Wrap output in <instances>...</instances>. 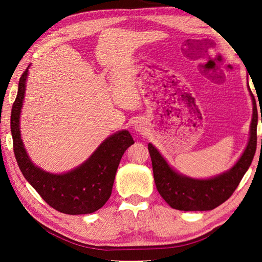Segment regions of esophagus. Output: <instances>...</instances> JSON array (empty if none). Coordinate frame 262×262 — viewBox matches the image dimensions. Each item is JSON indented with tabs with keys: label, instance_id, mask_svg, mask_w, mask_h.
Segmentation results:
<instances>
[{
	"label": "esophagus",
	"instance_id": "34e87169",
	"mask_svg": "<svg viewBox=\"0 0 262 262\" xmlns=\"http://www.w3.org/2000/svg\"><path fill=\"white\" fill-rule=\"evenodd\" d=\"M143 125H142V123L141 122H139V123H136V125H135V129L137 130V132H142V130H143Z\"/></svg>",
	"mask_w": 262,
	"mask_h": 262
}]
</instances>
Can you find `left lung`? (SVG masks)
I'll use <instances>...</instances> for the list:
<instances>
[{
	"mask_svg": "<svg viewBox=\"0 0 262 262\" xmlns=\"http://www.w3.org/2000/svg\"><path fill=\"white\" fill-rule=\"evenodd\" d=\"M250 89V88H248ZM253 103L250 140L237 163L224 173L210 179H194L176 172L151 143L148 144L152 162L154 179L157 190L166 203L173 209L184 211L211 210L231 196L244 174L253 161L256 150V126L258 110L254 96L250 89ZM262 122V117H261Z\"/></svg>",
	"mask_w": 262,
	"mask_h": 262,
	"instance_id": "1",
	"label": "left lung"
}]
</instances>
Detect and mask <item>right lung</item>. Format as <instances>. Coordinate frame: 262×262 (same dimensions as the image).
Wrapping results in <instances>:
<instances>
[{"instance_id":"add662e5","label":"right lung","mask_w":262,"mask_h":262,"mask_svg":"<svg viewBox=\"0 0 262 262\" xmlns=\"http://www.w3.org/2000/svg\"><path fill=\"white\" fill-rule=\"evenodd\" d=\"M28 74L29 68L19 78L10 119L14 152L21 173L47 205L55 210L68 215L95 212L110 199L119 163L134 140L128 130L115 133L97 148L88 161L67 173H50L35 166L26 154L19 130V115Z\"/></svg>"}]
</instances>
